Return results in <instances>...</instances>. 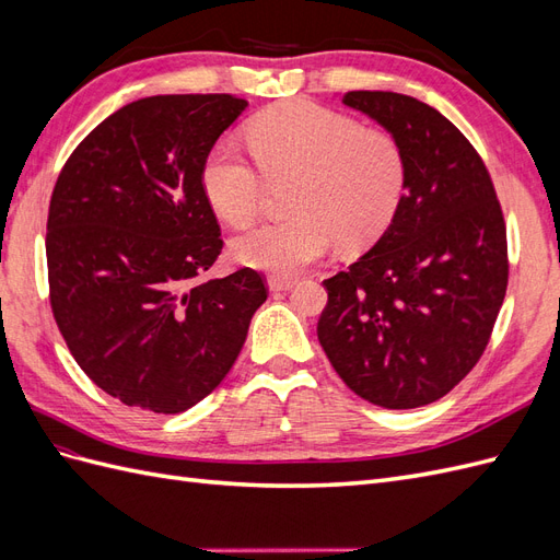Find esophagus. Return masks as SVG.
Returning <instances> with one entry per match:
<instances>
[{
  "label": "esophagus",
  "mask_w": 560,
  "mask_h": 560,
  "mask_svg": "<svg viewBox=\"0 0 560 560\" xmlns=\"http://www.w3.org/2000/svg\"><path fill=\"white\" fill-rule=\"evenodd\" d=\"M294 284H296L294 278H280V276H270L268 278V290L270 292H287V290H292Z\"/></svg>",
  "instance_id": "obj_1"
}]
</instances>
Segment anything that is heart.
<instances>
[{"instance_id": "b5f03b06", "label": "heart", "mask_w": 560, "mask_h": 560, "mask_svg": "<svg viewBox=\"0 0 560 560\" xmlns=\"http://www.w3.org/2000/svg\"><path fill=\"white\" fill-rule=\"evenodd\" d=\"M259 168L231 142L212 147L202 163V191L231 226H247L261 212L268 182H294L290 212L243 233L233 257L270 276H296L341 249L374 243L389 226L406 189V159L395 135L362 128L358 118L292 100L261 112L247 126Z\"/></svg>"}]
</instances>
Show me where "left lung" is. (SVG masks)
<instances>
[{"label":"left lung","mask_w":560,"mask_h":560,"mask_svg":"<svg viewBox=\"0 0 560 560\" xmlns=\"http://www.w3.org/2000/svg\"><path fill=\"white\" fill-rule=\"evenodd\" d=\"M404 149L397 214L364 257L338 270L317 322L336 374L383 409H418L477 366L510 280L506 226L479 151L416 97L350 91Z\"/></svg>","instance_id":"1"}]
</instances>
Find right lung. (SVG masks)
<instances>
[{
	"label": "right lung",
	"mask_w": 560,
	"mask_h": 560,
	"mask_svg": "<svg viewBox=\"0 0 560 560\" xmlns=\"http://www.w3.org/2000/svg\"><path fill=\"white\" fill-rule=\"evenodd\" d=\"M245 107L229 93L142 97L95 126L54 186L50 311L83 374L126 406L167 416L206 399L268 296L254 268L196 282L224 247L202 163Z\"/></svg>",
	"instance_id": "right-lung-1"
}]
</instances>
